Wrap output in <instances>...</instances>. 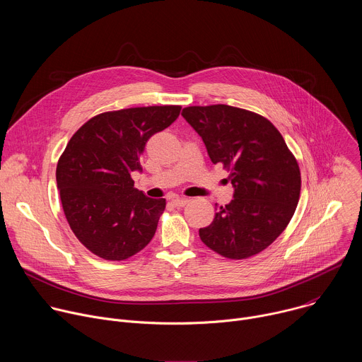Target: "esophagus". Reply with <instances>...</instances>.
Here are the masks:
<instances>
[{
	"instance_id": "esophagus-1",
	"label": "esophagus",
	"mask_w": 362,
	"mask_h": 362,
	"mask_svg": "<svg viewBox=\"0 0 362 362\" xmlns=\"http://www.w3.org/2000/svg\"><path fill=\"white\" fill-rule=\"evenodd\" d=\"M186 203H187L186 197H175V199H172V204L176 206V208H182V206H185Z\"/></svg>"
}]
</instances>
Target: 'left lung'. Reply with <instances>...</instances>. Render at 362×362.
Here are the masks:
<instances>
[{
	"label": "left lung",
	"instance_id": "left-lung-1",
	"mask_svg": "<svg viewBox=\"0 0 362 362\" xmlns=\"http://www.w3.org/2000/svg\"><path fill=\"white\" fill-rule=\"evenodd\" d=\"M182 116L235 189L232 202L199 229L202 242L228 259L262 252L288 226L300 193V170L282 134L264 116L228 105L192 106Z\"/></svg>",
	"mask_w": 362,
	"mask_h": 362
}]
</instances>
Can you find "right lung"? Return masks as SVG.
<instances>
[{
  "label": "right lung",
  "instance_id": "right-lung-1",
  "mask_svg": "<svg viewBox=\"0 0 362 362\" xmlns=\"http://www.w3.org/2000/svg\"><path fill=\"white\" fill-rule=\"evenodd\" d=\"M180 106H148L91 117L70 139L56 179L76 238L106 261H124L151 240L166 208L134 187L147 140L169 127Z\"/></svg>",
  "mask_w": 362,
  "mask_h": 362
}]
</instances>
